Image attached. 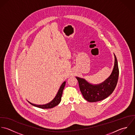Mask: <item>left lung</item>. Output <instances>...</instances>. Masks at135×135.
I'll return each instance as SVG.
<instances>
[{
	"label": "left lung",
	"instance_id": "1",
	"mask_svg": "<svg viewBox=\"0 0 135 135\" xmlns=\"http://www.w3.org/2000/svg\"><path fill=\"white\" fill-rule=\"evenodd\" d=\"M114 55L115 61L112 72L103 82L93 84L89 83L84 78L76 77L82 94L87 101L95 102L102 101L107 98L114 91L117 85L119 76L117 60L115 55Z\"/></svg>",
	"mask_w": 135,
	"mask_h": 135
}]
</instances>
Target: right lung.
I'll return each instance as SVG.
<instances>
[{
	"label": "right lung",
	"mask_w": 135,
	"mask_h": 135,
	"mask_svg": "<svg viewBox=\"0 0 135 135\" xmlns=\"http://www.w3.org/2000/svg\"><path fill=\"white\" fill-rule=\"evenodd\" d=\"M65 84H66V81H64L61 85H60L58 92L57 93V94L56 95L55 97L54 98V99L51 101L50 102L45 104H43V105H37V104H35L33 103H32L31 102L28 101V102L29 103H30L31 105H33L34 107H37V108H44V109H46V108H54L55 107H56V105H58L59 104V103L61 101V97H62V92H63V90L65 88Z\"/></svg>",
	"instance_id": "add662e5"
}]
</instances>
